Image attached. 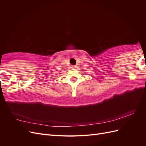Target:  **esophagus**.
I'll use <instances>...</instances> for the list:
<instances>
[{
    "label": "esophagus",
    "mask_w": 146,
    "mask_h": 146,
    "mask_svg": "<svg viewBox=\"0 0 146 146\" xmlns=\"http://www.w3.org/2000/svg\"><path fill=\"white\" fill-rule=\"evenodd\" d=\"M72 69H76V66H72Z\"/></svg>",
    "instance_id": "34e87169"
}]
</instances>
